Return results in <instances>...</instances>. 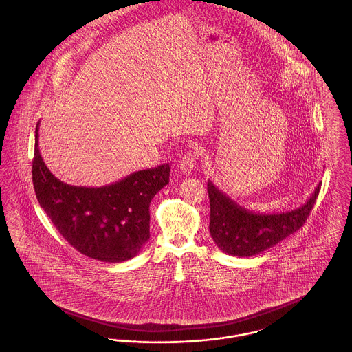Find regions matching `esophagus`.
I'll return each mask as SVG.
<instances>
[{"instance_id": "34e87169", "label": "esophagus", "mask_w": 352, "mask_h": 352, "mask_svg": "<svg viewBox=\"0 0 352 352\" xmlns=\"http://www.w3.org/2000/svg\"><path fill=\"white\" fill-rule=\"evenodd\" d=\"M197 155L195 153H187L184 154V157L181 158L179 161V170L184 173V174H191L194 170H195V165H197Z\"/></svg>"}]
</instances>
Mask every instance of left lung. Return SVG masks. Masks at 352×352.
Returning a JSON list of instances; mask_svg holds the SVG:
<instances>
[{
  "mask_svg": "<svg viewBox=\"0 0 352 352\" xmlns=\"http://www.w3.org/2000/svg\"><path fill=\"white\" fill-rule=\"evenodd\" d=\"M320 184L301 207L280 212L260 214L241 207L210 179V234L220 251L237 257H251L267 251L298 231L318 198Z\"/></svg>",
  "mask_w": 352,
  "mask_h": 352,
  "instance_id": "8db88e82",
  "label": "left lung"
}]
</instances>
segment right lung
Listing matches in <instances>:
<instances>
[{
    "label": "right lung",
    "mask_w": 352,
    "mask_h": 352,
    "mask_svg": "<svg viewBox=\"0 0 352 352\" xmlns=\"http://www.w3.org/2000/svg\"><path fill=\"white\" fill-rule=\"evenodd\" d=\"M35 128L33 184L36 199L68 243L104 263L133 258L151 237L149 206L168 184V164L140 170L101 187L71 186L51 174L41 155Z\"/></svg>",
    "instance_id": "add662e5"
}]
</instances>
